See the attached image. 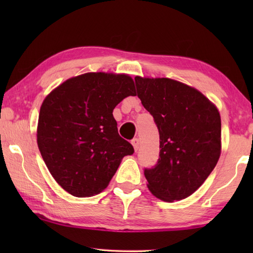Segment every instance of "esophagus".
<instances>
[{
	"instance_id": "esophagus-1",
	"label": "esophagus",
	"mask_w": 253,
	"mask_h": 253,
	"mask_svg": "<svg viewBox=\"0 0 253 253\" xmlns=\"http://www.w3.org/2000/svg\"><path fill=\"white\" fill-rule=\"evenodd\" d=\"M131 144L133 146V149H135V151L139 149V139L138 138H133L131 140Z\"/></svg>"
}]
</instances>
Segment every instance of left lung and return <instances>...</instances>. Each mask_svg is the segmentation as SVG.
Here are the masks:
<instances>
[{
  "mask_svg": "<svg viewBox=\"0 0 253 253\" xmlns=\"http://www.w3.org/2000/svg\"><path fill=\"white\" fill-rule=\"evenodd\" d=\"M137 95L160 133L157 164L144 169L148 188L163 201L192 195L221 154V116L206 96L169 78H135Z\"/></svg>",
  "mask_w": 253,
  "mask_h": 253,
  "instance_id": "8db88e82",
  "label": "left lung"
}]
</instances>
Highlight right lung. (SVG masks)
Here are the masks:
<instances>
[{
  "label": "right lung",
  "instance_id": "1",
  "mask_svg": "<svg viewBox=\"0 0 253 253\" xmlns=\"http://www.w3.org/2000/svg\"><path fill=\"white\" fill-rule=\"evenodd\" d=\"M136 95L128 75L88 73L66 80L41 105L37 141L51 175L75 197L107 187L135 150L117 131L113 110Z\"/></svg>",
  "mask_w": 253,
  "mask_h": 253
}]
</instances>
